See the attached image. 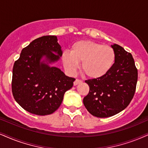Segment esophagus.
<instances>
[{"label":"esophagus","mask_w":148,"mask_h":148,"mask_svg":"<svg viewBox=\"0 0 148 148\" xmlns=\"http://www.w3.org/2000/svg\"><path fill=\"white\" fill-rule=\"evenodd\" d=\"M82 81L81 79H76L75 80V82H74V85L75 86H76V85H77L78 84H80V83H82Z\"/></svg>","instance_id":"34e87169"}]
</instances>
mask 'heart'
<instances>
[{
    "label": "heart",
    "instance_id": "1",
    "mask_svg": "<svg viewBox=\"0 0 148 148\" xmlns=\"http://www.w3.org/2000/svg\"><path fill=\"white\" fill-rule=\"evenodd\" d=\"M64 66L67 72L73 74L82 62V69L87 77L99 79L108 73L116 61V53L112 47L93 41L75 42L71 52L62 55Z\"/></svg>",
    "mask_w": 148,
    "mask_h": 148
}]
</instances>
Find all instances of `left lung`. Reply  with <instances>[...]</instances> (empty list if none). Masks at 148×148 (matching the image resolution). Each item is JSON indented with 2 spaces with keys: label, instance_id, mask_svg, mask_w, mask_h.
I'll return each mask as SVG.
<instances>
[{
  "label": "left lung",
  "instance_id": "obj_1",
  "mask_svg": "<svg viewBox=\"0 0 148 148\" xmlns=\"http://www.w3.org/2000/svg\"><path fill=\"white\" fill-rule=\"evenodd\" d=\"M116 53L114 66L104 77L86 80L89 92L83 102L87 110L97 117H109L126 108L136 90L138 71L132 54L123 47L111 45Z\"/></svg>",
  "mask_w": 148,
  "mask_h": 148
}]
</instances>
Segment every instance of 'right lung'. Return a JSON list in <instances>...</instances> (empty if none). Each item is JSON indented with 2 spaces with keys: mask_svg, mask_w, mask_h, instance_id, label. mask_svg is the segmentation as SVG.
Segmentation results:
<instances>
[{
  "mask_svg": "<svg viewBox=\"0 0 148 148\" xmlns=\"http://www.w3.org/2000/svg\"><path fill=\"white\" fill-rule=\"evenodd\" d=\"M62 55L56 36L38 38L22 50L13 67L12 89L14 99L25 110L47 115L61 105L65 92L72 88L75 80L49 65ZM43 57L45 60L41 61Z\"/></svg>",
  "mask_w": 148,
  "mask_h": 148,
  "instance_id": "1",
  "label": "right lung"
}]
</instances>
